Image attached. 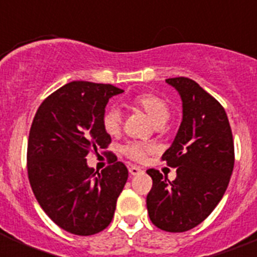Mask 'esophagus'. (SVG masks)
<instances>
[{
	"instance_id": "esophagus-1",
	"label": "esophagus",
	"mask_w": 257,
	"mask_h": 257,
	"mask_svg": "<svg viewBox=\"0 0 257 257\" xmlns=\"http://www.w3.org/2000/svg\"><path fill=\"white\" fill-rule=\"evenodd\" d=\"M128 172H130L131 175H138L142 172V169L138 167V166H130V167H128Z\"/></svg>"
}]
</instances>
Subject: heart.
Segmentation results:
<instances>
[{
	"label": "heart",
	"mask_w": 257,
	"mask_h": 257,
	"mask_svg": "<svg viewBox=\"0 0 257 257\" xmlns=\"http://www.w3.org/2000/svg\"><path fill=\"white\" fill-rule=\"evenodd\" d=\"M134 104L144 109L156 124L166 122L170 117V108L163 99L154 94H142L134 97ZM104 130L109 135H114L119 131L122 123L121 109L115 105H110L105 109L101 117ZM149 145L139 142H130L122 147V153L134 161L144 160L147 152H149Z\"/></svg>",
	"instance_id": "heart-1"
}]
</instances>
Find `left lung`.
<instances>
[{"instance_id":"left-lung-1","label":"left lung","mask_w":257,"mask_h":257,"mask_svg":"<svg viewBox=\"0 0 257 257\" xmlns=\"http://www.w3.org/2000/svg\"><path fill=\"white\" fill-rule=\"evenodd\" d=\"M183 101V121L162 160L176 167L170 181L158 170L147 171L153 187L147 196L157 228L181 233L201 224L221 201L233 167L234 143L221 104L187 77L166 79Z\"/></svg>"}]
</instances>
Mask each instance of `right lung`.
Masks as SVG:
<instances>
[{
    "label": "right lung",
    "mask_w": 257,
    "mask_h": 257,
    "mask_svg": "<svg viewBox=\"0 0 257 257\" xmlns=\"http://www.w3.org/2000/svg\"><path fill=\"white\" fill-rule=\"evenodd\" d=\"M122 92L112 85L73 81L47 96L32 122L27 151L32 190L47 216L72 234L104 230L128 178L117 158L101 172L86 161L112 142L101 117L109 99Z\"/></svg>",
    "instance_id": "1"
}]
</instances>
